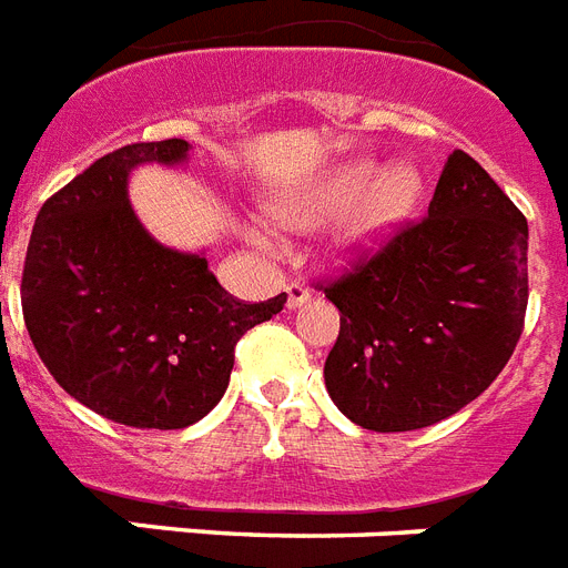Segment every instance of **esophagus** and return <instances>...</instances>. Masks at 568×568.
<instances>
[{
	"mask_svg": "<svg viewBox=\"0 0 568 568\" xmlns=\"http://www.w3.org/2000/svg\"><path fill=\"white\" fill-rule=\"evenodd\" d=\"M307 302H311V290H307L305 284H298V281L287 284V307H290V311H296V307L307 305Z\"/></svg>",
	"mask_w": 568,
	"mask_h": 568,
	"instance_id": "obj_1",
	"label": "esophagus"
}]
</instances>
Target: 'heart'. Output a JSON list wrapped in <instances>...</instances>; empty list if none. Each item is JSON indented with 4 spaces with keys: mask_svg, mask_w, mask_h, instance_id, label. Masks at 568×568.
I'll return each instance as SVG.
<instances>
[{
    "mask_svg": "<svg viewBox=\"0 0 568 568\" xmlns=\"http://www.w3.org/2000/svg\"><path fill=\"white\" fill-rule=\"evenodd\" d=\"M363 195L361 205L355 207L352 220L343 229V248L346 252H363L387 237L389 231L402 225L419 205L422 199V175L410 163L389 166L384 175H378L375 161H355L339 166L322 179L313 190L296 193V196L275 199V213L290 225L298 229H313L320 222L337 216L348 205H355ZM252 243L266 252L275 248V240L261 229L248 231Z\"/></svg>",
    "mask_w": 568,
    "mask_h": 568,
    "instance_id": "b5f03b06",
    "label": "heart"
}]
</instances>
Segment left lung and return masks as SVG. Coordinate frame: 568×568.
<instances>
[{"mask_svg":"<svg viewBox=\"0 0 568 568\" xmlns=\"http://www.w3.org/2000/svg\"><path fill=\"white\" fill-rule=\"evenodd\" d=\"M339 307L325 361L334 405L366 430L448 419L498 378L528 307V222L455 149L428 213L320 284Z\"/></svg>","mask_w":568,"mask_h":568,"instance_id":"obj_1","label":"left lung"}]
</instances>
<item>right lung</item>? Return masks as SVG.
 <instances>
[{
	"label": "right lung",
	"instance_id": "1",
	"mask_svg": "<svg viewBox=\"0 0 568 568\" xmlns=\"http://www.w3.org/2000/svg\"><path fill=\"white\" fill-rule=\"evenodd\" d=\"M187 152L172 138L90 163L43 202L22 266V320L40 361L75 402L129 428L175 430L207 416L237 339L287 302H237L205 255L161 246L140 225L129 172Z\"/></svg>",
	"mask_w": 568,
	"mask_h": 568
}]
</instances>
